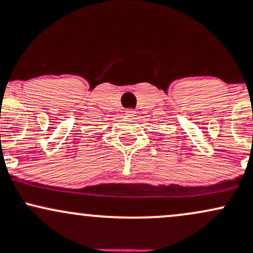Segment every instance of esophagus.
Masks as SVG:
<instances>
[{
  "label": "esophagus",
  "mask_w": 253,
  "mask_h": 253,
  "mask_svg": "<svg viewBox=\"0 0 253 253\" xmlns=\"http://www.w3.org/2000/svg\"><path fill=\"white\" fill-rule=\"evenodd\" d=\"M126 117L132 118L134 116H136V111H135V110H132V109H127V110H126Z\"/></svg>",
  "instance_id": "esophagus-1"
}]
</instances>
